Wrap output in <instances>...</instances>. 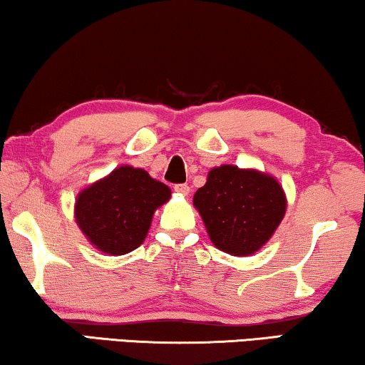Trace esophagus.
I'll list each match as a JSON object with an SVG mask.
<instances>
[{"label":"esophagus","mask_w":365,"mask_h":365,"mask_svg":"<svg viewBox=\"0 0 365 365\" xmlns=\"http://www.w3.org/2000/svg\"><path fill=\"white\" fill-rule=\"evenodd\" d=\"M174 191H176L178 194H181V196H187L189 186L187 184H176V186H174Z\"/></svg>","instance_id":"esophagus-1"}]
</instances>
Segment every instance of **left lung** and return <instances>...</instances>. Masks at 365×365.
<instances>
[{
	"mask_svg": "<svg viewBox=\"0 0 365 365\" xmlns=\"http://www.w3.org/2000/svg\"><path fill=\"white\" fill-rule=\"evenodd\" d=\"M192 201L214 246L232 256L256 252L286 212V196L276 179L229 164L209 171Z\"/></svg>",
	"mask_w": 365,
	"mask_h": 365,
	"instance_id": "left-lung-1",
	"label": "left lung"
}]
</instances>
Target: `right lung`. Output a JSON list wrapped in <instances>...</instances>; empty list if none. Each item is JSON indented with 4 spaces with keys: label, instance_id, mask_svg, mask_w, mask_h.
I'll use <instances>...</instances> for the list:
<instances>
[{
    "label": "right lung",
    "instance_id": "add662e5",
    "mask_svg": "<svg viewBox=\"0 0 365 365\" xmlns=\"http://www.w3.org/2000/svg\"><path fill=\"white\" fill-rule=\"evenodd\" d=\"M171 189L144 169L121 166L79 192L76 222L99 251L121 256L143 244L153 214Z\"/></svg>",
    "mask_w": 365,
    "mask_h": 365
}]
</instances>
